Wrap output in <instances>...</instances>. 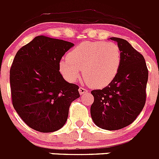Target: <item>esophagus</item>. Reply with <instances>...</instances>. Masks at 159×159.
Returning <instances> with one entry per match:
<instances>
[{
	"label": "esophagus",
	"instance_id": "1",
	"mask_svg": "<svg viewBox=\"0 0 159 159\" xmlns=\"http://www.w3.org/2000/svg\"><path fill=\"white\" fill-rule=\"evenodd\" d=\"M79 92H80V95H84V93H87V92H88V90L86 89L85 88H84V87H80V88H79Z\"/></svg>",
	"mask_w": 159,
	"mask_h": 159
}]
</instances>
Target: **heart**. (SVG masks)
Here are the masks:
<instances>
[{
    "label": "heart",
    "instance_id": "1",
    "mask_svg": "<svg viewBox=\"0 0 159 159\" xmlns=\"http://www.w3.org/2000/svg\"><path fill=\"white\" fill-rule=\"evenodd\" d=\"M121 64V51L113 42L85 41L75 46L60 60V71L69 82L84 76L94 88H103L117 75Z\"/></svg>",
    "mask_w": 159,
    "mask_h": 159
}]
</instances>
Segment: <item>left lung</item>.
<instances>
[{"mask_svg":"<svg viewBox=\"0 0 159 159\" xmlns=\"http://www.w3.org/2000/svg\"><path fill=\"white\" fill-rule=\"evenodd\" d=\"M121 51V64L114 80L102 90L91 93L94 102L91 116L96 126L116 130L132 123L146 102L148 69L145 59L130 43L121 38L111 37Z\"/></svg>","mask_w":159,"mask_h":159,"instance_id":"obj_1","label":"left lung"}]
</instances>
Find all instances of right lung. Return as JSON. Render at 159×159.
<instances>
[{
    "label": "right lung",
    "instance_id": "right-lung-1",
    "mask_svg": "<svg viewBox=\"0 0 159 159\" xmlns=\"http://www.w3.org/2000/svg\"><path fill=\"white\" fill-rule=\"evenodd\" d=\"M74 46L44 36L19 49L10 68L14 109L29 127L49 133L65 124L71 102L80 97L79 86L64 80L60 60Z\"/></svg>",
    "mask_w": 159,
    "mask_h": 159
}]
</instances>
